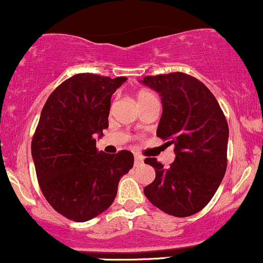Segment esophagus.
Here are the masks:
<instances>
[{
  "instance_id": "esophagus-1",
  "label": "esophagus",
  "mask_w": 263,
  "mask_h": 263,
  "mask_svg": "<svg viewBox=\"0 0 263 263\" xmlns=\"http://www.w3.org/2000/svg\"><path fill=\"white\" fill-rule=\"evenodd\" d=\"M142 162H143V158L141 157V156L135 155V164H136V166H138V164H141Z\"/></svg>"
}]
</instances>
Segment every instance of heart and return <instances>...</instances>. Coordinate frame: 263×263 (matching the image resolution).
Masks as SVG:
<instances>
[{
	"mask_svg": "<svg viewBox=\"0 0 263 263\" xmlns=\"http://www.w3.org/2000/svg\"><path fill=\"white\" fill-rule=\"evenodd\" d=\"M151 97H155L154 95L151 93V92H148V91H140L137 93V102L140 103V102H142V101H146V100L151 99Z\"/></svg>",
	"mask_w": 263,
	"mask_h": 263,
	"instance_id": "b5f03b06",
	"label": "heart"
}]
</instances>
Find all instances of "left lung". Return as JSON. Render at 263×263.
I'll return each mask as SVG.
<instances>
[{"label":"left lung","mask_w":263,"mask_h":263,"mask_svg":"<svg viewBox=\"0 0 263 263\" xmlns=\"http://www.w3.org/2000/svg\"><path fill=\"white\" fill-rule=\"evenodd\" d=\"M142 83L160 93L163 109L156 134L175 146L176 155L167 168L154 157L146 158L156 178L143 192L168 215H195L211 201L226 172V117L212 92L190 74L146 76Z\"/></svg>","instance_id":"obj_1"}]
</instances>
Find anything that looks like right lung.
<instances>
[{
	"label": "right lung",
	"instance_id": "right-lung-1",
	"mask_svg": "<svg viewBox=\"0 0 263 263\" xmlns=\"http://www.w3.org/2000/svg\"><path fill=\"white\" fill-rule=\"evenodd\" d=\"M126 80L77 73L43 106L31 143L34 168L45 198L68 220L85 222L106 211L134 166L132 152H99L95 138L108 127L111 97Z\"/></svg>",
	"mask_w": 263,
	"mask_h": 263
}]
</instances>
